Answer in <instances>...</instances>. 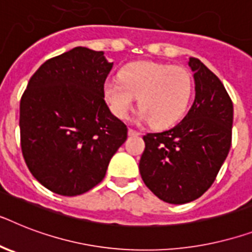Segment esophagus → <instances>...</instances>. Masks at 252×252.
<instances>
[{"label": "esophagus", "instance_id": "esophagus-1", "mask_svg": "<svg viewBox=\"0 0 252 252\" xmlns=\"http://www.w3.org/2000/svg\"><path fill=\"white\" fill-rule=\"evenodd\" d=\"M128 134H129V136H140L141 133L138 132V130H134L132 129V128H129V129H128Z\"/></svg>", "mask_w": 252, "mask_h": 252}]
</instances>
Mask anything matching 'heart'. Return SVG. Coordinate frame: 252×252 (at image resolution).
<instances>
[{"label": "heart", "mask_w": 252, "mask_h": 252, "mask_svg": "<svg viewBox=\"0 0 252 252\" xmlns=\"http://www.w3.org/2000/svg\"><path fill=\"white\" fill-rule=\"evenodd\" d=\"M119 80H107L103 95L112 114L126 119L138 98L140 118L154 128L179 122L193 97L194 81L184 67L165 63L133 62L123 67Z\"/></svg>", "instance_id": "obj_1"}]
</instances>
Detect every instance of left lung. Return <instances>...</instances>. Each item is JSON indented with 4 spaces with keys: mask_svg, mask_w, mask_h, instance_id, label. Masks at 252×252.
Segmentation results:
<instances>
[{
    "mask_svg": "<svg viewBox=\"0 0 252 252\" xmlns=\"http://www.w3.org/2000/svg\"><path fill=\"white\" fill-rule=\"evenodd\" d=\"M195 99L171 129L144 136L140 173L145 185L167 203L184 204L206 193L232 145L233 103L228 92L203 63L189 58Z\"/></svg>",
    "mask_w": 252,
    "mask_h": 252,
    "instance_id": "8db88e82",
    "label": "left lung"
}]
</instances>
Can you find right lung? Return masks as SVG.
<instances>
[{
    "mask_svg": "<svg viewBox=\"0 0 252 252\" xmlns=\"http://www.w3.org/2000/svg\"><path fill=\"white\" fill-rule=\"evenodd\" d=\"M114 63L77 46L48 59L20 99V144L27 167L53 193L73 197L101 183L128 128L105 102Z\"/></svg>",
    "mask_w": 252,
    "mask_h": 252,
    "instance_id": "right-lung-1",
    "label": "right lung"
}]
</instances>
